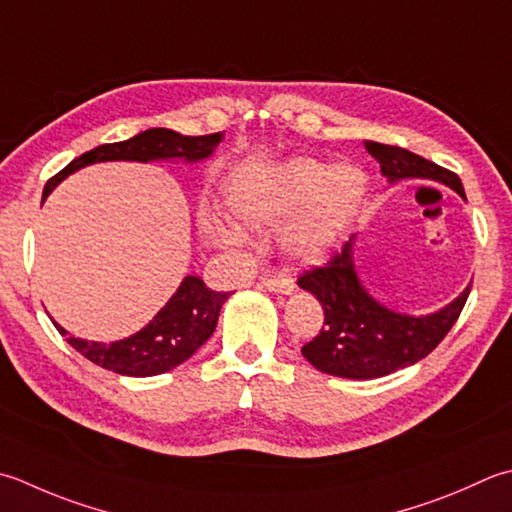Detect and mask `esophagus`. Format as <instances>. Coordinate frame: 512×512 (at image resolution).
<instances>
[{"label": "esophagus", "mask_w": 512, "mask_h": 512, "mask_svg": "<svg viewBox=\"0 0 512 512\" xmlns=\"http://www.w3.org/2000/svg\"><path fill=\"white\" fill-rule=\"evenodd\" d=\"M262 284L270 290H275V293H282V295H288L295 290L293 279H290L284 270H275V268L266 270V273L262 275Z\"/></svg>", "instance_id": "34e87169"}]
</instances>
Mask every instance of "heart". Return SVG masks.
<instances>
[{
    "label": "heart",
    "mask_w": 512,
    "mask_h": 512,
    "mask_svg": "<svg viewBox=\"0 0 512 512\" xmlns=\"http://www.w3.org/2000/svg\"><path fill=\"white\" fill-rule=\"evenodd\" d=\"M366 193V177L355 166H335L310 157L290 159L268 175L255 190L235 202V213L246 224L266 226L293 215L309 204L288 228L286 246L295 255L317 257L333 246L353 222ZM206 230L219 242H233L235 233L215 219Z\"/></svg>",
    "instance_id": "obj_1"
}]
</instances>
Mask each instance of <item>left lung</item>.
Here are the masks:
<instances>
[{"instance_id": "obj_1", "label": "left lung", "mask_w": 512, "mask_h": 512, "mask_svg": "<svg viewBox=\"0 0 512 512\" xmlns=\"http://www.w3.org/2000/svg\"><path fill=\"white\" fill-rule=\"evenodd\" d=\"M366 150L390 182L404 177L437 179L466 199L462 179L453 170L399 146L366 142ZM350 246L353 239L333 250L326 264L308 268L297 277V284L310 290L324 308V326L302 346V355L322 373L346 379H375L417 364L433 353L462 315L470 286L435 315H399L379 306L357 282Z\"/></svg>"}]
</instances>
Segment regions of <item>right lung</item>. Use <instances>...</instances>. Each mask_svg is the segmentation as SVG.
<instances>
[{
    "label": "right lung",
    "mask_w": 512,
    "mask_h": 512,
    "mask_svg": "<svg viewBox=\"0 0 512 512\" xmlns=\"http://www.w3.org/2000/svg\"><path fill=\"white\" fill-rule=\"evenodd\" d=\"M219 142H222V133L186 137L166 128H150L126 139V142L102 144L75 157L66 168L48 179L44 197L66 175L75 173V170L88 164L110 162V159L148 162V159L170 157H182L188 159V162H195V159H204L213 153V148ZM226 299L228 293L210 290L199 277H186L173 299L159 310L153 322L139 330V333L119 339V342H84L79 337L66 335V330L59 324H55V328L62 335H66V342L77 353H82L93 364L128 377H153L186 362L213 335L219 310H222Z\"/></svg>",
    "instance_id": "1"
}]
</instances>
